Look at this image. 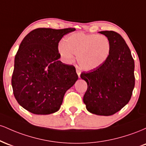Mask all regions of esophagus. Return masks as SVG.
Here are the masks:
<instances>
[{
  "mask_svg": "<svg viewBox=\"0 0 146 146\" xmlns=\"http://www.w3.org/2000/svg\"><path fill=\"white\" fill-rule=\"evenodd\" d=\"M76 72H77V74L78 75V77L80 78V74H81V71H80V69H78V68H77L76 69Z\"/></svg>",
  "mask_w": 146,
  "mask_h": 146,
  "instance_id": "esophagus-1",
  "label": "esophagus"
}]
</instances>
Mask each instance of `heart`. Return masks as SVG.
<instances>
[{"label":"heart","mask_w":146,"mask_h":146,"mask_svg":"<svg viewBox=\"0 0 146 146\" xmlns=\"http://www.w3.org/2000/svg\"><path fill=\"white\" fill-rule=\"evenodd\" d=\"M58 51L62 57L68 62L77 56L79 66L86 71L98 68L109 58L111 43L108 38L99 34L76 33L60 43Z\"/></svg>","instance_id":"1"}]
</instances>
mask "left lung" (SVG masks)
Listing matches in <instances>:
<instances>
[{
    "instance_id": "8db88e82",
    "label": "left lung",
    "mask_w": 146,
    "mask_h": 146,
    "mask_svg": "<svg viewBox=\"0 0 146 146\" xmlns=\"http://www.w3.org/2000/svg\"><path fill=\"white\" fill-rule=\"evenodd\" d=\"M109 39L111 52L98 68L80 75L88 88L83 101L90 113L109 116L119 111L130 101L135 87V62L130 48L119 33L100 31Z\"/></svg>"
}]
</instances>
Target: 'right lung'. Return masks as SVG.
Masks as SVG:
<instances>
[{"label":"right lung","instance_id":"right-lung-1","mask_svg":"<svg viewBox=\"0 0 146 146\" xmlns=\"http://www.w3.org/2000/svg\"><path fill=\"white\" fill-rule=\"evenodd\" d=\"M75 28H38L20 44L11 78L18 103L36 115H48L60 109L64 95L78 80L73 65L60 61L58 44Z\"/></svg>","mask_w":146,"mask_h":146}]
</instances>
